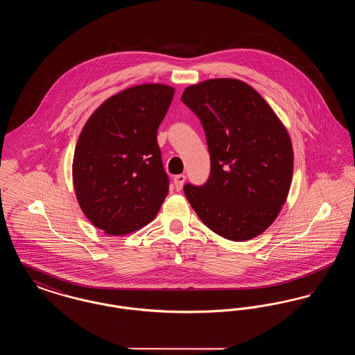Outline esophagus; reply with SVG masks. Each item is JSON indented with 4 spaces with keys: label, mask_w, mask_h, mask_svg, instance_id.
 I'll list each match as a JSON object with an SVG mask.
<instances>
[{
    "label": "esophagus",
    "mask_w": 355,
    "mask_h": 355,
    "mask_svg": "<svg viewBox=\"0 0 355 355\" xmlns=\"http://www.w3.org/2000/svg\"><path fill=\"white\" fill-rule=\"evenodd\" d=\"M186 175L185 174H178L174 177V186H175V190H181L182 186L185 184Z\"/></svg>",
    "instance_id": "34e87169"
}]
</instances>
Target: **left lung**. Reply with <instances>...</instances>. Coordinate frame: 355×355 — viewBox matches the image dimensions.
Instances as JSON below:
<instances>
[{
    "mask_svg": "<svg viewBox=\"0 0 355 355\" xmlns=\"http://www.w3.org/2000/svg\"><path fill=\"white\" fill-rule=\"evenodd\" d=\"M181 101L202 123L210 175L186 184V198L216 234L243 242L263 233L285 203L293 146L282 122L257 90L216 78L186 87Z\"/></svg>",
    "mask_w": 355,
    "mask_h": 355,
    "instance_id": "8db88e82",
    "label": "left lung"
}]
</instances>
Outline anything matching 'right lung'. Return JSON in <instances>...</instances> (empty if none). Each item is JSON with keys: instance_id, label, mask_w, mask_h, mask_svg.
<instances>
[{"instance_id": "1", "label": "right lung", "mask_w": 355, "mask_h": 355, "mask_svg": "<svg viewBox=\"0 0 355 355\" xmlns=\"http://www.w3.org/2000/svg\"><path fill=\"white\" fill-rule=\"evenodd\" d=\"M173 96L168 85L129 87L103 102L78 137L76 196L87 220L109 236L152 222L168 196L157 130Z\"/></svg>"}]
</instances>
